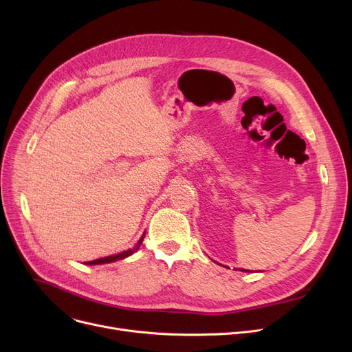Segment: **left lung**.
Listing matches in <instances>:
<instances>
[{
    "instance_id": "obj_1",
    "label": "left lung",
    "mask_w": 352,
    "mask_h": 352,
    "mask_svg": "<svg viewBox=\"0 0 352 352\" xmlns=\"http://www.w3.org/2000/svg\"><path fill=\"white\" fill-rule=\"evenodd\" d=\"M241 271H245V270H241Z\"/></svg>"
}]
</instances>
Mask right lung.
Listing matches in <instances>:
<instances>
[{"mask_svg":"<svg viewBox=\"0 0 352 352\" xmlns=\"http://www.w3.org/2000/svg\"><path fill=\"white\" fill-rule=\"evenodd\" d=\"M144 236H145V232L142 234V236L140 238V241L137 243V245L134 247V248H131V250H126V251H124V252H121V254H117V255H111V256H104V258H98V260H94V261H89V263H87V265H98V264H107V263H114V261H118V260H122V258H126V256H129L131 254H134L138 248H140V245L142 244V239H144Z\"/></svg>","mask_w":352,"mask_h":352,"instance_id":"add662e5","label":"right lung"}]
</instances>
